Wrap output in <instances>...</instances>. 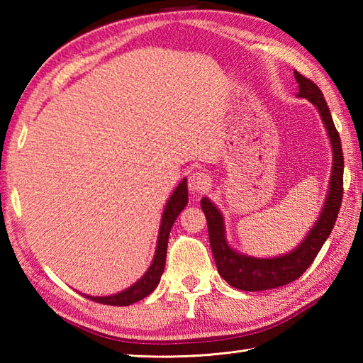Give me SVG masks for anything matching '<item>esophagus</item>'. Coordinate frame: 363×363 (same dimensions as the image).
Returning a JSON list of instances; mask_svg holds the SVG:
<instances>
[{
    "label": "esophagus",
    "instance_id": "1",
    "mask_svg": "<svg viewBox=\"0 0 363 363\" xmlns=\"http://www.w3.org/2000/svg\"><path fill=\"white\" fill-rule=\"evenodd\" d=\"M209 187V176L203 169H196L189 177V190L191 194H203Z\"/></svg>",
    "mask_w": 363,
    "mask_h": 363
}]
</instances>
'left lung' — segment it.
<instances>
[{"mask_svg": "<svg viewBox=\"0 0 363 363\" xmlns=\"http://www.w3.org/2000/svg\"><path fill=\"white\" fill-rule=\"evenodd\" d=\"M295 79L299 86L298 96L307 98L312 104L317 106L323 121H325L328 134L333 143L334 151V168L330 176L329 195L325 203L320 220L295 251L285 256L274 259H254L235 252L229 248L225 238V228H223V217L209 199H201L203 212L207 218V229H209V242L213 252L215 264H217L220 276L229 285L245 291H260L277 289L287 285L303 274L312 262L317 257L321 246L330 235L337 221L338 211H340L343 199V151L342 140L338 130L330 117L326 99L323 98V91L317 84L295 72Z\"/></svg>", "mask_w": 363, "mask_h": 363, "instance_id": "left-lung-1", "label": "left lung"}]
</instances>
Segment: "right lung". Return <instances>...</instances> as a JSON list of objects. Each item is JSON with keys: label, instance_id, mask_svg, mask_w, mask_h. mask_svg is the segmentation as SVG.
Instances as JSON below:
<instances>
[{"label": "right lung", "instance_id": "1", "mask_svg": "<svg viewBox=\"0 0 363 363\" xmlns=\"http://www.w3.org/2000/svg\"><path fill=\"white\" fill-rule=\"evenodd\" d=\"M187 201H189L187 181L184 179L179 186H177V189L173 191L172 198L168 199L167 207L164 211V217H162V223H160V233H159V238H157L156 256H154V260H152L150 269L146 272V274L142 277L140 281L135 282L133 287H129L128 290L117 293V295L86 296V298L95 301V303L107 304V306H129V304H134V303H137V301L146 298L150 293H152V290L159 285L160 276H162V273H164V268H165L169 230H172V226H173L174 220L177 218V215H179L184 207L187 206Z\"/></svg>", "mask_w": 363, "mask_h": 363}]
</instances>
